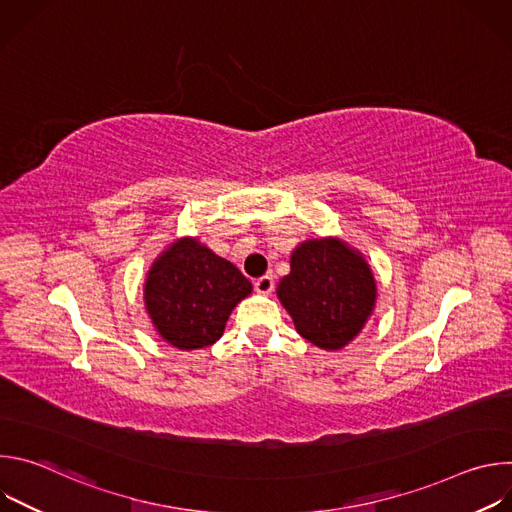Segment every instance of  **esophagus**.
Segmentation results:
<instances>
[{"label": "esophagus", "instance_id": "esophagus-1", "mask_svg": "<svg viewBox=\"0 0 512 512\" xmlns=\"http://www.w3.org/2000/svg\"><path fill=\"white\" fill-rule=\"evenodd\" d=\"M255 291L261 296H269L273 291V277L271 275H263L255 281Z\"/></svg>", "mask_w": 512, "mask_h": 512}]
</instances>
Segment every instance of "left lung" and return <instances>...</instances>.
<instances>
[{
	"instance_id": "1",
	"label": "left lung",
	"mask_w": 512,
	"mask_h": 512,
	"mask_svg": "<svg viewBox=\"0 0 512 512\" xmlns=\"http://www.w3.org/2000/svg\"><path fill=\"white\" fill-rule=\"evenodd\" d=\"M277 298L300 336L322 350L348 346L377 306L375 273L364 255L338 237L300 243Z\"/></svg>"
}]
</instances>
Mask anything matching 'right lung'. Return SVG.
I'll list each match as a JSON object with an SVG mask.
<instances>
[{"instance_id": "obj_1", "label": "right lung", "mask_w": 512, "mask_h": 512, "mask_svg": "<svg viewBox=\"0 0 512 512\" xmlns=\"http://www.w3.org/2000/svg\"><path fill=\"white\" fill-rule=\"evenodd\" d=\"M251 291V281L231 261L196 237H180L145 275L143 304L164 342L196 350L223 336L231 312Z\"/></svg>"}]
</instances>
